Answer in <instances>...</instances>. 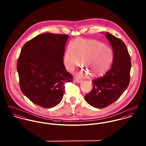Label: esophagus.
Returning <instances> with one entry per match:
<instances>
[{"instance_id":"1","label":"esophagus","mask_w":146,"mask_h":146,"mask_svg":"<svg viewBox=\"0 0 146 146\" xmlns=\"http://www.w3.org/2000/svg\"><path fill=\"white\" fill-rule=\"evenodd\" d=\"M74 81H75L76 83H81V82H82L80 80H79V79H75Z\"/></svg>"}]
</instances>
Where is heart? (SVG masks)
Listing matches in <instances>:
<instances>
[{
    "label": "heart",
    "instance_id": "heart-1",
    "mask_svg": "<svg viewBox=\"0 0 146 146\" xmlns=\"http://www.w3.org/2000/svg\"><path fill=\"white\" fill-rule=\"evenodd\" d=\"M112 49L102 42L93 39H76L70 43L64 56V63L66 68L73 71L77 67L81 60V66L85 70L80 72L83 76H99L107 70L113 60Z\"/></svg>",
    "mask_w": 146,
    "mask_h": 146
}]
</instances>
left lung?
Masks as SVG:
<instances>
[{
    "instance_id": "1",
    "label": "left lung",
    "mask_w": 146,
    "mask_h": 146,
    "mask_svg": "<svg viewBox=\"0 0 146 146\" xmlns=\"http://www.w3.org/2000/svg\"><path fill=\"white\" fill-rule=\"evenodd\" d=\"M106 36L112 46V65L103 76L92 81L93 89L84 97L88 104L98 108H104L115 102L130 82L131 59L125 43L108 33H106Z\"/></svg>"
}]
</instances>
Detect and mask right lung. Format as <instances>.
<instances>
[{
	"label": "right lung",
	"mask_w": 146,
	"mask_h": 146,
	"mask_svg": "<svg viewBox=\"0 0 146 146\" xmlns=\"http://www.w3.org/2000/svg\"><path fill=\"white\" fill-rule=\"evenodd\" d=\"M68 38L65 34L44 33L26 42L21 49L17 64L21 90L43 108L59 104L64 84L73 80L63 64Z\"/></svg>",
	"instance_id": "obj_1"
}]
</instances>
